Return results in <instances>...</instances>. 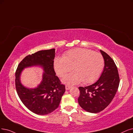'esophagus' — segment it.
Masks as SVG:
<instances>
[{
  "instance_id": "34e87169",
  "label": "esophagus",
  "mask_w": 133,
  "mask_h": 133,
  "mask_svg": "<svg viewBox=\"0 0 133 133\" xmlns=\"http://www.w3.org/2000/svg\"><path fill=\"white\" fill-rule=\"evenodd\" d=\"M71 86H70V85H66V87H65V88H66V90H69L70 89H71Z\"/></svg>"
}]
</instances>
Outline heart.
I'll return each instance as SVG.
<instances>
[{
	"label": "heart",
	"mask_w": 133,
	"mask_h": 133,
	"mask_svg": "<svg viewBox=\"0 0 133 133\" xmlns=\"http://www.w3.org/2000/svg\"><path fill=\"white\" fill-rule=\"evenodd\" d=\"M54 69L61 77L72 70L74 71L63 78L69 84L83 82L91 83L100 76L104 66V60L101 54L84 48H75L66 51L63 57H57L54 62Z\"/></svg>",
	"instance_id": "b5f03b06"
}]
</instances>
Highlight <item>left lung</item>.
<instances>
[{
	"instance_id": "left-lung-1",
	"label": "left lung",
	"mask_w": 133,
	"mask_h": 133,
	"mask_svg": "<svg viewBox=\"0 0 133 133\" xmlns=\"http://www.w3.org/2000/svg\"><path fill=\"white\" fill-rule=\"evenodd\" d=\"M104 58V70L96 82L90 85L79 87L80 95L78 101L87 112L98 113L104 110L114 99L119 84L117 67L113 59L100 50Z\"/></svg>"
}]
</instances>
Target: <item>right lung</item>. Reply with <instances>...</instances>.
Listing matches in <instances>:
<instances>
[{"instance_id":"right-lung-1","label":"right lung","mask_w":133,"mask_h":133,"mask_svg":"<svg viewBox=\"0 0 133 133\" xmlns=\"http://www.w3.org/2000/svg\"><path fill=\"white\" fill-rule=\"evenodd\" d=\"M55 49L41 50L28 55L19 62L15 73V87L17 94L28 110L39 115L50 114L58 107L65 91L54 68ZM41 65L45 71L43 81L36 89L29 90L21 85L20 74L24 68Z\"/></svg>"}]
</instances>
